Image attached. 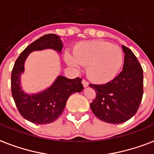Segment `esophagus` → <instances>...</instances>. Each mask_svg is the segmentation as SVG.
<instances>
[{
	"mask_svg": "<svg viewBox=\"0 0 154 154\" xmlns=\"http://www.w3.org/2000/svg\"><path fill=\"white\" fill-rule=\"evenodd\" d=\"M82 85H83V86H84V87H88V86H89V83H88L87 82H86V81H85V80H82Z\"/></svg>",
	"mask_w": 154,
	"mask_h": 154,
	"instance_id": "obj_1",
	"label": "esophagus"
}]
</instances>
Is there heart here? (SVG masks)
<instances>
[{"mask_svg": "<svg viewBox=\"0 0 154 154\" xmlns=\"http://www.w3.org/2000/svg\"><path fill=\"white\" fill-rule=\"evenodd\" d=\"M73 56L65 54L69 66L79 69V64L87 67L88 78L97 84L112 81L119 73L124 62L121 48L103 40L83 41L73 48Z\"/></svg>", "mask_w": 154, "mask_h": 154, "instance_id": "b5f03b06", "label": "heart"}]
</instances>
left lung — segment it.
Listing matches in <instances>:
<instances>
[{"instance_id":"left-lung-1","label":"left lung","mask_w":154,"mask_h":154,"mask_svg":"<svg viewBox=\"0 0 154 154\" xmlns=\"http://www.w3.org/2000/svg\"><path fill=\"white\" fill-rule=\"evenodd\" d=\"M124 63L122 72L104 85H92L96 98L90 103L93 113L102 121L118 124L137 113L143 95V69L133 52L122 46Z\"/></svg>"}]
</instances>
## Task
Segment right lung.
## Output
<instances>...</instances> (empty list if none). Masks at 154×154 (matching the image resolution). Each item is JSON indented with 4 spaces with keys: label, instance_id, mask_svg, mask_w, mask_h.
I'll return each instance as SVG.
<instances>
[{
    "label": "right lung",
    "instance_id": "add662e5",
    "mask_svg": "<svg viewBox=\"0 0 154 154\" xmlns=\"http://www.w3.org/2000/svg\"><path fill=\"white\" fill-rule=\"evenodd\" d=\"M63 42L55 34L45 35L33 42L20 54L15 62L11 74L13 98L21 116L35 124H50L64 111L67 100L73 93L82 92V80L76 77L69 79L59 75L49 87L40 92L29 94L22 90L21 77L25 71V62L28 56L35 51L51 49L61 53Z\"/></svg>",
    "mask_w": 154,
    "mask_h": 154
}]
</instances>
